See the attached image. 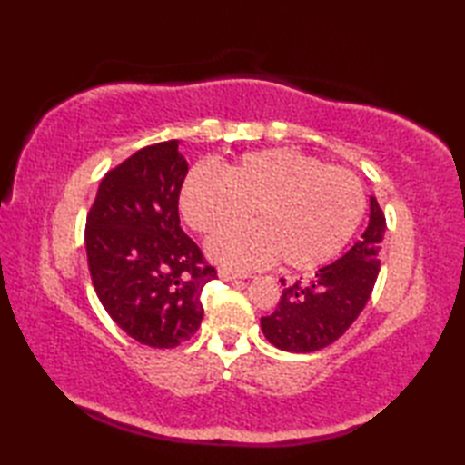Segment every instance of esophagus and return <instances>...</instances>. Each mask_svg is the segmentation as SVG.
Wrapping results in <instances>:
<instances>
[{"label": "esophagus", "instance_id": "obj_1", "mask_svg": "<svg viewBox=\"0 0 465 465\" xmlns=\"http://www.w3.org/2000/svg\"><path fill=\"white\" fill-rule=\"evenodd\" d=\"M217 275H220V280H223V282H235V280L245 278V275L230 272V270H220V272H217Z\"/></svg>", "mask_w": 465, "mask_h": 465}]
</instances>
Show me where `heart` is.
<instances>
[{
    "label": "heart",
    "mask_w": 465,
    "mask_h": 465,
    "mask_svg": "<svg viewBox=\"0 0 465 465\" xmlns=\"http://www.w3.org/2000/svg\"><path fill=\"white\" fill-rule=\"evenodd\" d=\"M180 210L193 230L215 233L248 222L260 225L217 235L212 258L233 270L262 268L283 258L295 270L331 260L360 225L361 182L295 150H263L225 167V175L197 165L185 177Z\"/></svg>",
    "instance_id": "1"
}]
</instances>
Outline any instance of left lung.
Segmentation results:
<instances>
[{
    "label": "left lung",
    "instance_id": "1",
    "mask_svg": "<svg viewBox=\"0 0 465 465\" xmlns=\"http://www.w3.org/2000/svg\"><path fill=\"white\" fill-rule=\"evenodd\" d=\"M385 217L371 195L370 222L361 238L310 282H293L283 290L275 312L262 318L265 340L283 351L310 353L341 338L358 320L378 280Z\"/></svg>",
    "mask_w": 465,
    "mask_h": 465
}]
</instances>
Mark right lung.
<instances>
[{"mask_svg":"<svg viewBox=\"0 0 465 465\" xmlns=\"http://www.w3.org/2000/svg\"><path fill=\"white\" fill-rule=\"evenodd\" d=\"M170 140L107 172L87 213L92 282L110 318L150 348H175L203 320L202 290L215 280L200 248L180 227L187 162Z\"/></svg>","mask_w":465,"mask_h":465,"instance_id":"obj_1","label":"right lung"}]
</instances>
